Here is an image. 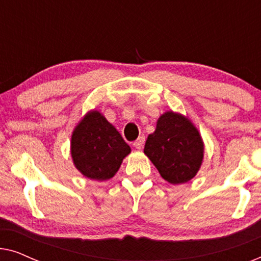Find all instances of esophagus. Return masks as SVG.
<instances>
[{"mask_svg":"<svg viewBox=\"0 0 261 261\" xmlns=\"http://www.w3.org/2000/svg\"><path fill=\"white\" fill-rule=\"evenodd\" d=\"M144 144H145V137H139L137 139V141L133 142V146L135 148L141 149L142 147H144Z\"/></svg>","mask_w":261,"mask_h":261,"instance_id":"1","label":"esophagus"}]
</instances>
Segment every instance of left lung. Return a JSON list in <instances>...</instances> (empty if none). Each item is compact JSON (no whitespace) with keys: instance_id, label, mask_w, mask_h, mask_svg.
I'll return each instance as SVG.
<instances>
[{"instance_id":"8db88e82","label":"left lung","mask_w":261,"mask_h":261,"mask_svg":"<svg viewBox=\"0 0 261 261\" xmlns=\"http://www.w3.org/2000/svg\"><path fill=\"white\" fill-rule=\"evenodd\" d=\"M145 154L171 184H183L198 172L204 145L197 128L181 114L166 112L145 144Z\"/></svg>"}]
</instances>
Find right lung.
Instances as JSON below:
<instances>
[{
	"instance_id": "right-lung-1",
	"label": "right lung",
	"mask_w": 261,
	"mask_h": 261,
	"mask_svg": "<svg viewBox=\"0 0 261 261\" xmlns=\"http://www.w3.org/2000/svg\"><path fill=\"white\" fill-rule=\"evenodd\" d=\"M129 153L130 147L121 134L97 110L89 112L71 137L74 166L89 179H110Z\"/></svg>"
}]
</instances>
